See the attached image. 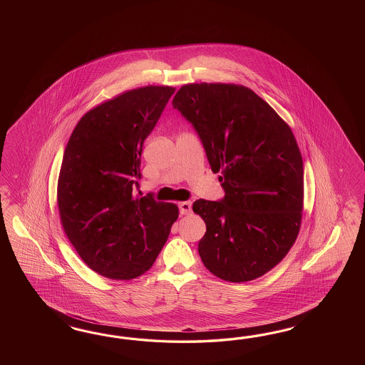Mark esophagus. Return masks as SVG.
Segmentation results:
<instances>
[{"label":"esophagus","mask_w":365,"mask_h":365,"mask_svg":"<svg viewBox=\"0 0 365 365\" xmlns=\"http://www.w3.org/2000/svg\"><path fill=\"white\" fill-rule=\"evenodd\" d=\"M178 206H179L180 215H186L191 212V202H180Z\"/></svg>","instance_id":"1"}]
</instances>
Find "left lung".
I'll use <instances>...</instances> for the list:
<instances>
[{
	"mask_svg": "<svg viewBox=\"0 0 365 365\" xmlns=\"http://www.w3.org/2000/svg\"><path fill=\"white\" fill-rule=\"evenodd\" d=\"M173 107L192 124L225 197L198 199L199 241L214 276L246 282L287 255L299 232L304 166L290 127L252 89L200 83L179 89Z\"/></svg>",
	"mask_w": 365,
	"mask_h": 365,
	"instance_id": "1",
	"label": "left lung"
}]
</instances>
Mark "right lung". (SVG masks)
I'll return each instance as SVG.
<instances>
[{
    "label": "right lung",
    "mask_w": 365,
    "mask_h": 365,
    "mask_svg": "<svg viewBox=\"0 0 365 365\" xmlns=\"http://www.w3.org/2000/svg\"><path fill=\"white\" fill-rule=\"evenodd\" d=\"M175 88L133 89L87 112L66 144L57 205L68 240L110 279L145 273L165 246L177 205L133 192L140 156Z\"/></svg>",
    "instance_id": "add662e5"
}]
</instances>
